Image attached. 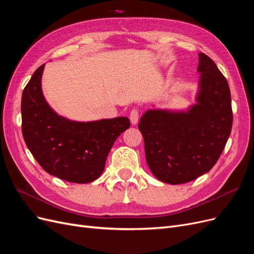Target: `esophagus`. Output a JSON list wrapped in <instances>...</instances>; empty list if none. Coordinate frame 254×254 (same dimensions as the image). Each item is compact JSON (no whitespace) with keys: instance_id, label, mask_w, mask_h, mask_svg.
<instances>
[{"instance_id":"34e87169","label":"esophagus","mask_w":254,"mask_h":254,"mask_svg":"<svg viewBox=\"0 0 254 254\" xmlns=\"http://www.w3.org/2000/svg\"><path fill=\"white\" fill-rule=\"evenodd\" d=\"M129 119H130V122H131V124H132V125L137 124V122H138V111H137V109L131 110L130 115H129Z\"/></svg>"}]
</instances>
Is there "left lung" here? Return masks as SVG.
<instances>
[{"label": "left lung", "mask_w": 254, "mask_h": 254, "mask_svg": "<svg viewBox=\"0 0 254 254\" xmlns=\"http://www.w3.org/2000/svg\"><path fill=\"white\" fill-rule=\"evenodd\" d=\"M196 104L186 110L149 109L139 120L148 167L161 182L178 185L210 170L232 128L228 82L213 61L198 54Z\"/></svg>", "instance_id": "1"}]
</instances>
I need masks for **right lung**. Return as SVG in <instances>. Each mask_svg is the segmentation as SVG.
<instances>
[{"label": "right lung", "mask_w": 254, "mask_h": 254, "mask_svg": "<svg viewBox=\"0 0 254 254\" xmlns=\"http://www.w3.org/2000/svg\"><path fill=\"white\" fill-rule=\"evenodd\" d=\"M45 64L23 90L21 112L24 141L41 167L51 176L86 184L101 177L116 139L130 127L119 117L91 122L68 120L52 109L42 91Z\"/></svg>", "instance_id": "obj_1"}]
</instances>
